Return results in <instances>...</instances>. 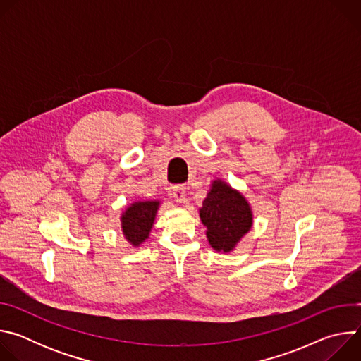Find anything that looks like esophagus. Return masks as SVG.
Segmentation results:
<instances>
[{
  "label": "esophagus",
  "mask_w": 361,
  "mask_h": 361,
  "mask_svg": "<svg viewBox=\"0 0 361 361\" xmlns=\"http://www.w3.org/2000/svg\"><path fill=\"white\" fill-rule=\"evenodd\" d=\"M173 197L177 202L185 201V187L184 185H174L173 187Z\"/></svg>",
  "instance_id": "34e87169"
}]
</instances>
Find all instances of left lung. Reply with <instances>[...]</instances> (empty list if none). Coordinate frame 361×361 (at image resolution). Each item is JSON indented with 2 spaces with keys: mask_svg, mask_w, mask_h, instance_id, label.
<instances>
[{
  "mask_svg": "<svg viewBox=\"0 0 361 361\" xmlns=\"http://www.w3.org/2000/svg\"><path fill=\"white\" fill-rule=\"evenodd\" d=\"M200 219L207 227V238L216 251L228 252L252 226V212L247 200L227 183L216 180L202 201Z\"/></svg>",
  "mask_w": 361,
  "mask_h": 361,
  "instance_id": "8db88e82",
  "label": "left lung"
}]
</instances>
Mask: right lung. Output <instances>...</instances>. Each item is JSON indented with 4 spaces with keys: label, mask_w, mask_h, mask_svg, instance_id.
<instances>
[{
    "label": "right lung",
    "mask_w": 361,
    "mask_h": 361,
    "mask_svg": "<svg viewBox=\"0 0 361 361\" xmlns=\"http://www.w3.org/2000/svg\"><path fill=\"white\" fill-rule=\"evenodd\" d=\"M159 201H137L121 216V227L126 238L133 245H140L152 228L154 219L159 210Z\"/></svg>",
    "instance_id": "add662e5"
}]
</instances>
